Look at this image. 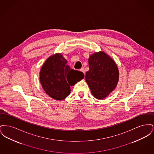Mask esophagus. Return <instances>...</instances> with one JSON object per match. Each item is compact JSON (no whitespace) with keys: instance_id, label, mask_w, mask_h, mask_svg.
I'll return each instance as SVG.
<instances>
[{"instance_id":"esophagus-1","label":"esophagus","mask_w":154,"mask_h":154,"mask_svg":"<svg viewBox=\"0 0 154 154\" xmlns=\"http://www.w3.org/2000/svg\"><path fill=\"white\" fill-rule=\"evenodd\" d=\"M80 71L81 72H82L83 73L85 74V69H84V67H82V68L81 69Z\"/></svg>"}]
</instances>
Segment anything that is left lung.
Segmentation results:
<instances>
[{
	"label": "left lung",
	"instance_id": "left-lung-1",
	"mask_svg": "<svg viewBox=\"0 0 154 154\" xmlns=\"http://www.w3.org/2000/svg\"><path fill=\"white\" fill-rule=\"evenodd\" d=\"M89 70L85 80L92 94L97 99H103L116 88L119 71L115 62L104 52H96L88 59Z\"/></svg>",
	"mask_w": 154,
	"mask_h": 154
}]
</instances>
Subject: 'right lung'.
<instances>
[{
  "label": "right lung",
  "mask_w": 154,
  "mask_h": 154,
  "mask_svg": "<svg viewBox=\"0 0 154 154\" xmlns=\"http://www.w3.org/2000/svg\"><path fill=\"white\" fill-rule=\"evenodd\" d=\"M61 54L47 59L40 72V80L45 93L56 100H63L70 93V86L84 78L82 72L71 69Z\"/></svg>",
  "instance_id": "add662e5"
}]
</instances>
